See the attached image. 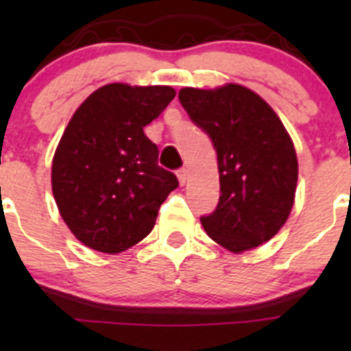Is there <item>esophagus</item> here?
Segmentation results:
<instances>
[{"label":"esophagus","mask_w":351,"mask_h":351,"mask_svg":"<svg viewBox=\"0 0 351 351\" xmlns=\"http://www.w3.org/2000/svg\"><path fill=\"white\" fill-rule=\"evenodd\" d=\"M176 175H178L180 183H182V185H185L186 180H189V169H186V168H180L178 171H176Z\"/></svg>","instance_id":"34e87169"}]
</instances>
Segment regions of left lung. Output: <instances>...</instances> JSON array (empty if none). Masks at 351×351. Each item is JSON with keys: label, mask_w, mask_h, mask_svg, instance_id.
Here are the masks:
<instances>
[{"label": "left lung", "mask_w": 351, "mask_h": 351, "mask_svg": "<svg viewBox=\"0 0 351 351\" xmlns=\"http://www.w3.org/2000/svg\"><path fill=\"white\" fill-rule=\"evenodd\" d=\"M178 98L217 153L221 197L215 210L200 217L205 232L232 253L267 243L289 219L299 175L282 120L241 84L183 88Z\"/></svg>", "instance_id": "8db88e82"}]
</instances>
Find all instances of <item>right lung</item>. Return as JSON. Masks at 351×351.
Masks as SVG:
<instances>
[{
	"instance_id": "add662e5",
	"label": "right lung",
	"mask_w": 351,
	"mask_h": 351,
	"mask_svg": "<svg viewBox=\"0 0 351 351\" xmlns=\"http://www.w3.org/2000/svg\"><path fill=\"white\" fill-rule=\"evenodd\" d=\"M175 95L171 86L112 83L74 112L52 161V193L84 246L122 253L153 231L178 180L158 165V146L144 127Z\"/></svg>"
}]
</instances>
